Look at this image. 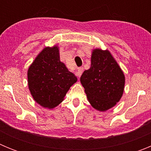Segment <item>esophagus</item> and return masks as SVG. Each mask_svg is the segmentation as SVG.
Listing matches in <instances>:
<instances>
[{"mask_svg":"<svg viewBox=\"0 0 151 151\" xmlns=\"http://www.w3.org/2000/svg\"><path fill=\"white\" fill-rule=\"evenodd\" d=\"M83 67H78V69H77V72H76V76H78V78H79L80 76H81V75L82 74V73H83Z\"/></svg>","mask_w":151,"mask_h":151,"instance_id":"34e87169","label":"esophagus"}]
</instances>
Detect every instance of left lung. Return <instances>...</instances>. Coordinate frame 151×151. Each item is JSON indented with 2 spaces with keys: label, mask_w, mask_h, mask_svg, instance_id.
Returning a JSON list of instances; mask_svg holds the SVG:
<instances>
[{
  "label": "left lung",
  "mask_w": 151,
  "mask_h": 151,
  "mask_svg": "<svg viewBox=\"0 0 151 151\" xmlns=\"http://www.w3.org/2000/svg\"><path fill=\"white\" fill-rule=\"evenodd\" d=\"M125 75L108 50H92L90 69L80 82L89 103L98 111H106L120 101L125 88Z\"/></svg>",
  "instance_id": "8db88e82"
}]
</instances>
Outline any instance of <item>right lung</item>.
Here are the masks:
<instances>
[{
  "instance_id": "obj_1",
  "label": "right lung",
  "mask_w": 151,
  "mask_h": 151,
  "mask_svg": "<svg viewBox=\"0 0 151 151\" xmlns=\"http://www.w3.org/2000/svg\"><path fill=\"white\" fill-rule=\"evenodd\" d=\"M28 85L36 103L45 108L56 107L64 99L77 77L60 60L57 45L45 47L35 57L27 73Z\"/></svg>"
}]
</instances>
